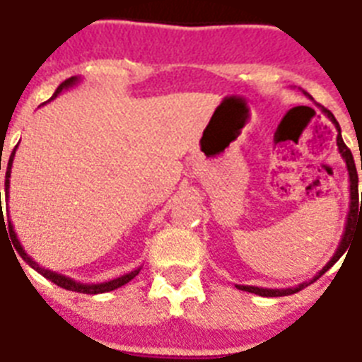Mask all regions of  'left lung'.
I'll return each mask as SVG.
<instances>
[{
	"label": "left lung",
	"mask_w": 362,
	"mask_h": 362,
	"mask_svg": "<svg viewBox=\"0 0 362 362\" xmlns=\"http://www.w3.org/2000/svg\"><path fill=\"white\" fill-rule=\"evenodd\" d=\"M304 95H308V93L304 92ZM321 112H323V115H325L327 118L334 124V127H337L338 131L337 146L338 150H340V156H342L344 161H346V167H348V175H349V199H351V201H349V212H348V218H346V227H344L342 240H340V244H338L337 252H334V255L331 257V261H329V263H327L325 267H323V269H321L310 281H303V284H298V286L286 287V289H269V287H257V286H237L238 289H242V291L255 293V295H261V297H286V295H293V293L300 291V289H304V287L310 286V284H314L321 274H325L327 270L331 269L332 264L342 257L344 252L348 250L349 240H351V237H354L355 226L359 227V223H362V201L359 204V176H357V169H355L354 156H351V150L344 144L342 131H340V125H338L334 115H332L331 110H327L325 107H321ZM361 169H362V163H361Z\"/></svg>",
	"instance_id": "1"
}]
</instances>
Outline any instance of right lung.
Returning a JSON list of instances; mask_svg holds the SVG:
<instances>
[{
  "mask_svg": "<svg viewBox=\"0 0 362 362\" xmlns=\"http://www.w3.org/2000/svg\"><path fill=\"white\" fill-rule=\"evenodd\" d=\"M78 82H81V78H78V76H71V78H67V81L59 84L58 90L54 92V95L50 99H56L59 93L64 92V90H69V88L76 86ZM16 148H18V144L14 146L13 153H11V158H8L7 170H5V201H7V203H8V184H11V180H8V178H11V169H13V161H14V153H16ZM0 169H1V158H0ZM0 223L5 226V221H3V212H1V201H0ZM8 235H11V240H14V246H16V252L20 253V257L24 259L25 263L30 264L31 269H35L37 272L45 276L47 280L54 281L56 286L64 287V289H67V291L86 293V295H98V293L115 291V289H118V287L125 286L127 281L133 280V278L139 274V270H141V267H139V269L131 270V272L120 276V278H115V280H109V281H101V284H82V281L73 280V278H69V276L58 274L56 270L45 269V267H41V264L37 263V261H33V259H31V255H28V252H25L24 247H22V244H20L18 237H16V233H14V227H13V223H11V221H8Z\"/></svg>",
  "mask_w": 362,
  "mask_h": 362,
  "instance_id": "obj_1",
  "label": "right lung"
}]
</instances>
